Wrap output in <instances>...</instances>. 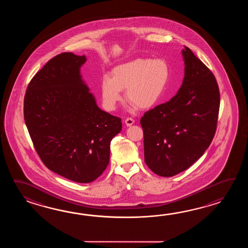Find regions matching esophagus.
Masks as SVG:
<instances>
[{
  "instance_id": "obj_1",
  "label": "esophagus",
  "mask_w": 248,
  "mask_h": 248,
  "mask_svg": "<svg viewBox=\"0 0 248 248\" xmlns=\"http://www.w3.org/2000/svg\"><path fill=\"white\" fill-rule=\"evenodd\" d=\"M134 123H135V121L132 118H126L125 120V124H126V126H132Z\"/></svg>"
}]
</instances>
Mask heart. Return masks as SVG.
<instances>
[{
  "mask_svg": "<svg viewBox=\"0 0 248 248\" xmlns=\"http://www.w3.org/2000/svg\"><path fill=\"white\" fill-rule=\"evenodd\" d=\"M169 78V66L163 59L136 58L115 66L111 77L101 80V95L107 110H114L126 90V100L140 110L150 109L160 100Z\"/></svg>",
  "mask_w": 248,
  "mask_h": 248,
  "instance_id": "b5f03b06",
  "label": "heart"
}]
</instances>
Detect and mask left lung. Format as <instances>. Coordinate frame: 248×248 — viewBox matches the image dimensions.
I'll list each match as a JSON object with an SVG mask.
<instances>
[{"label": "left lung", "instance_id": "1", "mask_svg": "<svg viewBox=\"0 0 248 248\" xmlns=\"http://www.w3.org/2000/svg\"><path fill=\"white\" fill-rule=\"evenodd\" d=\"M185 78L170 101L141 118L144 161L155 174L170 177L189 169L216 134L220 92L214 74L188 47L182 50Z\"/></svg>", "mask_w": 248, "mask_h": 248}]
</instances>
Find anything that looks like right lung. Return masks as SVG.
Listing matches in <instances>:
<instances>
[{"label": "right lung", "mask_w": 248, "mask_h": 248, "mask_svg": "<svg viewBox=\"0 0 248 248\" xmlns=\"http://www.w3.org/2000/svg\"><path fill=\"white\" fill-rule=\"evenodd\" d=\"M87 61L72 52L50 59L27 87L24 118L34 148L47 169L80 184L106 170L111 139L122 119L101 110L85 83Z\"/></svg>", "instance_id": "obj_1"}]
</instances>
